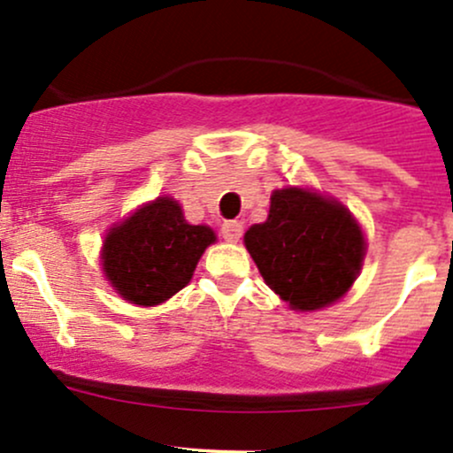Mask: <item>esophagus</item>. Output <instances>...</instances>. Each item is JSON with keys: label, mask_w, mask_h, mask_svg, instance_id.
<instances>
[{"label": "esophagus", "mask_w": 453, "mask_h": 453, "mask_svg": "<svg viewBox=\"0 0 453 453\" xmlns=\"http://www.w3.org/2000/svg\"><path fill=\"white\" fill-rule=\"evenodd\" d=\"M241 234H242V226L239 221H226L221 226V236L227 242H236L241 239Z\"/></svg>", "instance_id": "34e87169"}]
</instances>
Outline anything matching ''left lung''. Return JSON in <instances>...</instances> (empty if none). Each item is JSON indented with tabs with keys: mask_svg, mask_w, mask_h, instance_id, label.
<instances>
[{
	"mask_svg": "<svg viewBox=\"0 0 453 453\" xmlns=\"http://www.w3.org/2000/svg\"><path fill=\"white\" fill-rule=\"evenodd\" d=\"M245 247L266 287L299 312L339 302L366 251L358 221L341 202L297 187L273 190L269 217L245 232Z\"/></svg>",
	"mask_w": 453,
	"mask_h": 453,
	"instance_id": "1",
	"label": "left lung"
}]
</instances>
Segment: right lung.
<instances>
[{
	"label": "right lung",
	"mask_w": 453,
	"mask_h": 453,
	"mask_svg": "<svg viewBox=\"0 0 453 453\" xmlns=\"http://www.w3.org/2000/svg\"><path fill=\"white\" fill-rule=\"evenodd\" d=\"M214 241L208 226H190L175 199L158 197L108 230L102 269L123 299L158 306L187 287Z\"/></svg>",
	"instance_id": "1"
}]
</instances>
